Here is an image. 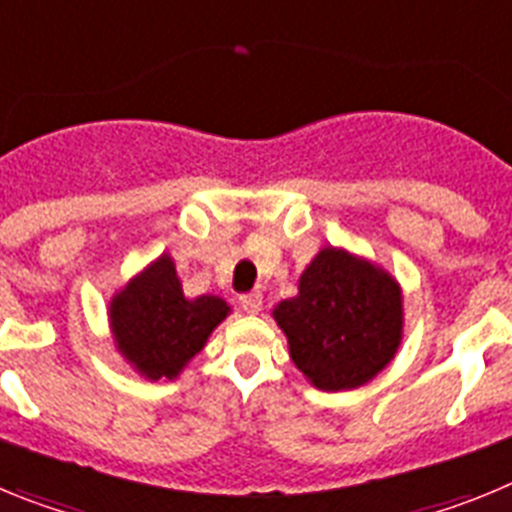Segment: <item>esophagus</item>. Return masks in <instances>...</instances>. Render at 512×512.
Masks as SVG:
<instances>
[{"instance_id":"1","label":"esophagus","mask_w":512,"mask_h":512,"mask_svg":"<svg viewBox=\"0 0 512 512\" xmlns=\"http://www.w3.org/2000/svg\"><path fill=\"white\" fill-rule=\"evenodd\" d=\"M238 305H241V310L248 312V315H259L261 307H264V297H261L259 292H251V295H241V297H238Z\"/></svg>"}]
</instances>
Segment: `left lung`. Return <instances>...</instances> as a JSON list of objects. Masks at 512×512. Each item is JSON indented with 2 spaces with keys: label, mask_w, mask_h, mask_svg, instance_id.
<instances>
[{
  "label": "left lung",
  "mask_w": 512,
  "mask_h": 512,
  "mask_svg": "<svg viewBox=\"0 0 512 512\" xmlns=\"http://www.w3.org/2000/svg\"><path fill=\"white\" fill-rule=\"evenodd\" d=\"M289 356L312 387L356 390L395 359L402 343L400 282L374 261L325 246L302 271L297 295L274 307Z\"/></svg>",
  "instance_id": "1"
}]
</instances>
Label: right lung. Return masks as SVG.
Segmentation results:
<instances>
[{
	"mask_svg": "<svg viewBox=\"0 0 512 512\" xmlns=\"http://www.w3.org/2000/svg\"><path fill=\"white\" fill-rule=\"evenodd\" d=\"M228 315L223 297L184 295L169 253L117 289L107 310L120 356L151 382L179 377Z\"/></svg>",
	"mask_w": 512,
	"mask_h": 512,
	"instance_id": "1",
	"label": "right lung"
}]
</instances>
